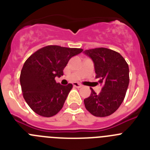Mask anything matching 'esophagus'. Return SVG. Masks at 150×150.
Segmentation results:
<instances>
[{"mask_svg": "<svg viewBox=\"0 0 150 150\" xmlns=\"http://www.w3.org/2000/svg\"><path fill=\"white\" fill-rule=\"evenodd\" d=\"M73 86H74V87H76V88H81L83 86L80 84H79V83H73Z\"/></svg>", "mask_w": 150, "mask_h": 150, "instance_id": "obj_1", "label": "esophagus"}]
</instances>
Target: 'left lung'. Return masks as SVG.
Returning a JSON list of instances; mask_svg holds the SVG:
<instances>
[{
  "label": "left lung",
  "instance_id": "1",
  "mask_svg": "<svg viewBox=\"0 0 150 150\" xmlns=\"http://www.w3.org/2000/svg\"><path fill=\"white\" fill-rule=\"evenodd\" d=\"M84 53L95 64L97 79L103 84L97 94L92 88L91 95L84 99L85 107L95 116L105 117L112 114L124 100L128 84L129 68L119 52L104 47L85 50Z\"/></svg>",
  "mask_w": 150,
  "mask_h": 150
}]
</instances>
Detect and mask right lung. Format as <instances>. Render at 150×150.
Wrapping results in <instances>:
<instances>
[{
	"label": "right lung",
	"mask_w": 150,
	"mask_h": 150,
	"mask_svg": "<svg viewBox=\"0 0 150 150\" xmlns=\"http://www.w3.org/2000/svg\"><path fill=\"white\" fill-rule=\"evenodd\" d=\"M83 51L50 45L40 49L29 57L22 67L20 84L26 103L37 114L44 117L56 115L63 107L73 85L56 83L69 60Z\"/></svg>",
	"instance_id": "1"
}]
</instances>
